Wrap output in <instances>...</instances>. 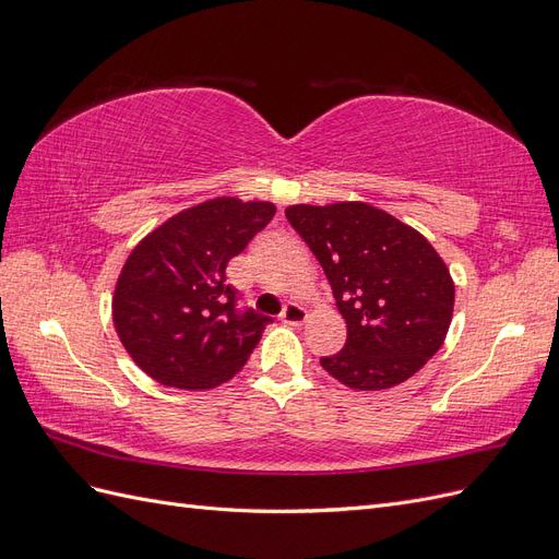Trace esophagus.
Returning <instances> with one entry per match:
<instances>
[{"mask_svg":"<svg viewBox=\"0 0 559 559\" xmlns=\"http://www.w3.org/2000/svg\"><path fill=\"white\" fill-rule=\"evenodd\" d=\"M306 317H308L306 308L298 306V302H286L282 314H280V319L284 321V324H292V326L302 324V321H306Z\"/></svg>","mask_w":559,"mask_h":559,"instance_id":"obj_1","label":"esophagus"}]
</instances>
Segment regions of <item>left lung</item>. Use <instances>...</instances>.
<instances>
[{
  "instance_id": "8db88e82",
  "label": "left lung",
  "mask_w": 559,
  "mask_h": 559,
  "mask_svg": "<svg viewBox=\"0 0 559 559\" xmlns=\"http://www.w3.org/2000/svg\"><path fill=\"white\" fill-rule=\"evenodd\" d=\"M286 218L324 267L347 343L321 357L361 392L413 378L441 349L454 308L450 270L425 235L366 202L294 205Z\"/></svg>"
}]
</instances>
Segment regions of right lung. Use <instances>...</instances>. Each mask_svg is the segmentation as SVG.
<instances>
[{"label":"right lung","instance_id":"1","mask_svg":"<svg viewBox=\"0 0 559 559\" xmlns=\"http://www.w3.org/2000/svg\"><path fill=\"white\" fill-rule=\"evenodd\" d=\"M275 216L270 202L214 198L183 210L132 249L114 292V326L146 376L165 386L230 380L267 321L238 310L226 265Z\"/></svg>","mask_w":559,"mask_h":559}]
</instances>
